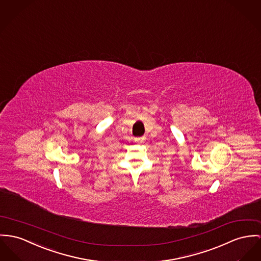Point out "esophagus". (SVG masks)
<instances>
[{
  "mask_svg": "<svg viewBox=\"0 0 261 261\" xmlns=\"http://www.w3.org/2000/svg\"><path fill=\"white\" fill-rule=\"evenodd\" d=\"M145 140H146V137H145V136H142V137H137V138H135V142H137V143H139V144L144 143Z\"/></svg>",
  "mask_w": 261,
  "mask_h": 261,
  "instance_id": "34e87169",
  "label": "esophagus"
}]
</instances>
